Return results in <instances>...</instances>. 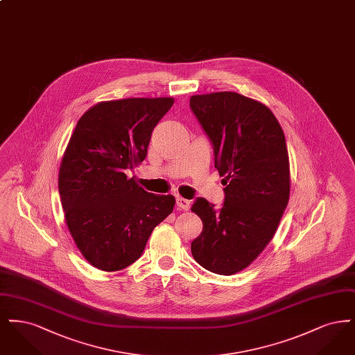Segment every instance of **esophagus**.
Here are the masks:
<instances>
[{"mask_svg":"<svg viewBox=\"0 0 355 355\" xmlns=\"http://www.w3.org/2000/svg\"><path fill=\"white\" fill-rule=\"evenodd\" d=\"M175 201H177V206L180 209H182V210H189L190 209V201L189 200H185L182 197H177Z\"/></svg>","mask_w":355,"mask_h":355,"instance_id":"esophagus-1","label":"esophagus"}]
</instances>
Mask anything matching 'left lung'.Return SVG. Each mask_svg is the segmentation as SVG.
I'll use <instances>...</instances> for the list:
<instances>
[{"label":"left lung","instance_id":"left-lung-1","mask_svg":"<svg viewBox=\"0 0 355 355\" xmlns=\"http://www.w3.org/2000/svg\"><path fill=\"white\" fill-rule=\"evenodd\" d=\"M223 177L220 209L198 197L191 211L202 233L191 242L206 270L232 275L248 268L274 236L286 209L290 171L285 135L270 109L233 92L190 98Z\"/></svg>","mask_w":355,"mask_h":355}]
</instances>
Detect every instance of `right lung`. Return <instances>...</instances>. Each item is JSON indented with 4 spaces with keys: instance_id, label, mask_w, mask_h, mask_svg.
Returning <instances> with one entry per match:
<instances>
[{
    "instance_id": "obj_1",
    "label": "right lung",
    "mask_w": 355,
    "mask_h": 355,
    "mask_svg": "<svg viewBox=\"0 0 355 355\" xmlns=\"http://www.w3.org/2000/svg\"><path fill=\"white\" fill-rule=\"evenodd\" d=\"M173 98L100 102L77 122L64 154L58 190L69 232L97 269L117 271L135 262L153 229L175 205L128 180L146 158L153 130Z\"/></svg>"
}]
</instances>
